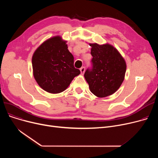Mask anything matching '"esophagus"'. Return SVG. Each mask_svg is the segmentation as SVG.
Segmentation results:
<instances>
[{
	"instance_id": "34e87169",
	"label": "esophagus",
	"mask_w": 158,
	"mask_h": 158,
	"mask_svg": "<svg viewBox=\"0 0 158 158\" xmlns=\"http://www.w3.org/2000/svg\"><path fill=\"white\" fill-rule=\"evenodd\" d=\"M80 71H81V73L82 74H83L85 73V67H84V66H82V67H81L80 69Z\"/></svg>"
}]
</instances>
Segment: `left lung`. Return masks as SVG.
<instances>
[{
    "label": "left lung",
    "mask_w": 158,
    "mask_h": 158,
    "mask_svg": "<svg viewBox=\"0 0 158 158\" xmlns=\"http://www.w3.org/2000/svg\"><path fill=\"white\" fill-rule=\"evenodd\" d=\"M93 56L92 69H87L85 78L95 96L102 98L113 94L120 87L125 77L126 63L113 45L89 44Z\"/></svg>",
    "instance_id": "left-lung-1"
}]
</instances>
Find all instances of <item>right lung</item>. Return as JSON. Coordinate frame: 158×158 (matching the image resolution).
Segmentation results:
<instances>
[{
	"instance_id": "add662e5",
	"label": "right lung",
	"mask_w": 158,
	"mask_h": 158,
	"mask_svg": "<svg viewBox=\"0 0 158 158\" xmlns=\"http://www.w3.org/2000/svg\"><path fill=\"white\" fill-rule=\"evenodd\" d=\"M66 42L60 36L50 38L32 55L33 76L38 85L48 93L63 92L81 73L74 67L73 56Z\"/></svg>"
}]
</instances>
